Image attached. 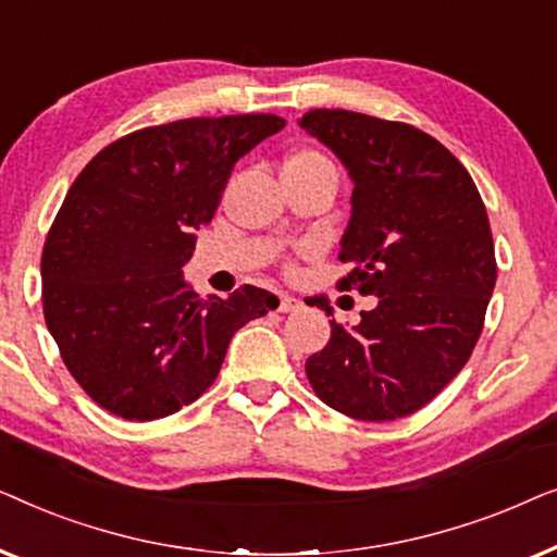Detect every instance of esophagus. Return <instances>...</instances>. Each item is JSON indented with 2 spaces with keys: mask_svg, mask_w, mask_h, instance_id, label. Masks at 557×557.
Wrapping results in <instances>:
<instances>
[{
  "mask_svg": "<svg viewBox=\"0 0 557 557\" xmlns=\"http://www.w3.org/2000/svg\"><path fill=\"white\" fill-rule=\"evenodd\" d=\"M301 307V301L299 299H294V296H288V294H281V299H278V311H294V309H299Z\"/></svg>",
  "mask_w": 557,
  "mask_h": 557,
  "instance_id": "34e87169",
  "label": "esophagus"
}]
</instances>
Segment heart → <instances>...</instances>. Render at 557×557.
<instances>
[{
	"label": "heart",
	"instance_id": "b5f03b06",
	"mask_svg": "<svg viewBox=\"0 0 557 557\" xmlns=\"http://www.w3.org/2000/svg\"><path fill=\"white\" fill-rule=\"evenodd\" d=\"M281 174H301V177H326L332 182H337V166L324 151L304 147V149H294L292 154L286 157L284 162V172Z\"/></svg>",
	"mask_w": 557,
	"mask_h": 557
}]
</instances>
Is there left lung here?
I'll list each match as a JSON object with an SVG mask.
<instances>
[{"instance_id": "obj_1", "label": "left lung", "mask_w": 557, "mask_h": 557, "mask_svg": "<svg viewBox=\"0 0 557 557\" xmlns=\"http://www.w3.org/2000/svg\"><path fill=\"white\" fill-rule=\"evenodd\" d=\"M299 126L355 185L339 248L352 271L337 286L377 296L352 330L332 319L307 377L339 413L395 421L436 398L482 334L497 281L490 218L471 174L421 128L345 109L307 111Z\"/></svg>"}]
</instances>
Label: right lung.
Masks as SVG:
<instances>
[{"label":"right lung","mask_w":557,"mask_h":557,"mask_svg":"<svg viewBox=\"0 0 557 557\" xmlns=\"http://www.w3.org/2000/svg\"><path fill=\"white\" fill-rule=\"evenodd\" d=\"M284 126L243 113L139 128L67 189L42 248V311L75 383L109 413H177L215 383L233 334L278 307L256 286L200 299L182 265L233 164Z\"/></svg>","instance_id":"add662e5"}]
</instances>
